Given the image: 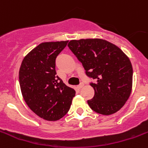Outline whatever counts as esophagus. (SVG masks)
Returning a JSON list of instances; mask_svg holds the SVG:
<instances>
[{
    "label": "esophagus",
    "mask_w": 148,
    "mask_h": 148,
    "mask_svg": "<svg viewBox=\"0 0 148 148\" xmlns=\"http://www.w3.org/2000/svg\"><path fill=\"white\" fill-rule=\"evenodd\" d=\"M83 87H84V83H83V82H81L80 85H78V86H77V88H78L79 89H81V88H82Z\"/></svg>",
    "instance_id": "1"
}]
</instances>
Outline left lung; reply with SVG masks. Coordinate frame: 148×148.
I'll list each match as a JSON object with an SVG mask.
<instances>
[{
  "mask_svg": "<svg viewBox=\"0 0 148 148\" xmlns=\"http://www.w3.org/2000/svg\"><path fill=\"white\" fill-rule=\"evenodd\" d=\"M71 52L82 63L95 94L88 101L93 111L110 115L119 111L132 90L133 68L130 59L112 43L101 38L71 40Z\"/></svg>",
  "mask_w": 148,
  "mask_h": 148,
  "instance_id": "obj_1",
  "label": "left lung"
}]
</instances>
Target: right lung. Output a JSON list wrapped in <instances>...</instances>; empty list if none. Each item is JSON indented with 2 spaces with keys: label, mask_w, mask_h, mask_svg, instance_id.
Masks as SVG:
<instances>
[{
  "label": "right lung",
  "mask_w": 148,
  "mask_h": 148,
  "mask_svg": "<svg viewBox=\"0 0 148 148\" xmlns=\"http://www.w3.org/2000/svg\"><path fill=\"white\" fill-rule=\"evenodd\" d=\"M68 41L41 43L26 55L20 66L23 99L30 110L46 121L63 118L75 96V90L63 83L55 71V59Z\"/></svg>",
  "instance_id": "right-lung-1"
}]
</instances>
